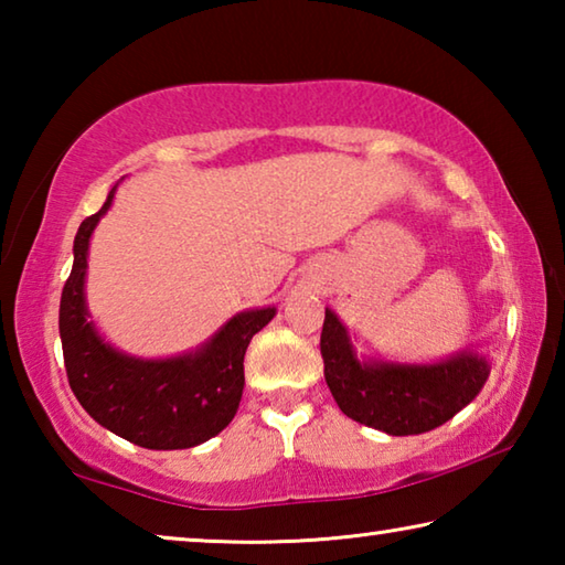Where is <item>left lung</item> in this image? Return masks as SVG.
Returning a JSON list of instances; mask_svg holds the SVG:
<instances>
[{
    "label": "left lung",
    "mask_w": 565,
    "mask_h": 565,
    "mask_svg": "<svg viewBox=\"0 0 565 565\" xmlns=\"http://www.w3.org/2000/svg\"><path fill=\"white\" fill-rule=\"evenodd\" d=\"M321 356L327 386L343 414L388 436L434 431L471 404L491 374V361L476 349L428 363L359 356L331 309L323 319Z\"/></svg>",
    "instance_id": "8db88e82"
}]
</instances>
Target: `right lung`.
<instances>
[{
  "mask_svg": "<svg viewBox=\"0 0 565 565\" xmlns=\"http://www.w3.org/2000/svg\"><path fill=\"white\" fill-rule=\"evenodd\" d=\"M114 184L97 214L74 236V266L60 303V337L70 386L84 411L127 441L151 451L194 448L232 424L244 394V353L276 306L234 313L202 347L167 359H141L102 337L87 306V256Z\"/></svg>",
  "mask_w": 565,
  "mask_h": 565,
  "instance_id": "1",
  "label": "right lung"
}]
</instances>
